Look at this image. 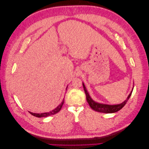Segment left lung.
Listing matches in <instances>:
<instances>
[{
	"label": "left lung",
	"mask_w": 149,
	"mask_h": 149,
	"mask_svg": "<svg viewBox=\"0 0 149 149\" xmlns=\"http://www.w3.org/2000/svg\"><path fill=\"white\" fill-rule=\"evenodd\" d=\"M83 88L84 90V92L86 94V100L87 101L89 104V105L90 106L92 109L97 112H102V113H114V112H116L120 110L122 108H123L125 105V104L127 103V101L129 100V99L130 98V96H131V94L132 93L134 86L132 88V89L131 92L129 94V96H127V99L123 102L122 103L118 104H114V105H110V104H102L96 102L95 101H94L91 97L90 96L89 94L88 91H87L86 88L85 87L84 84L83 82Z\"/></svg>",
	"instance_id": "obj_1"
}]
</instances>
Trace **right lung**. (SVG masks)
Returning a JSON list of instances; mask_svg holds the SVG:
<instances>
[{"label":"right lung","mask_w":149,"mask_h":149,"mask_svg":"<svg viewBox=\"0 0 149 149\" xmlns=\"http://www.w3.org/2000/svg\"><path fill=\"white\" fill-rule=\"evenodd\" d=\"M67 88H68V86H67ZM67 88H66V89H67ZM63 103H64V99H63V100L62 101V102H61L60 104L58 105L55 108V109H54L53 110L49 111V112H44V113L39 114V113H33V112H31L30 111H29V112L31 115L37 117V118H45V117H48V116H49L55 114L57 113V112H59L61 110L62 106H63Z\"/></svg>","instance_id":"1"}]
</instances>
